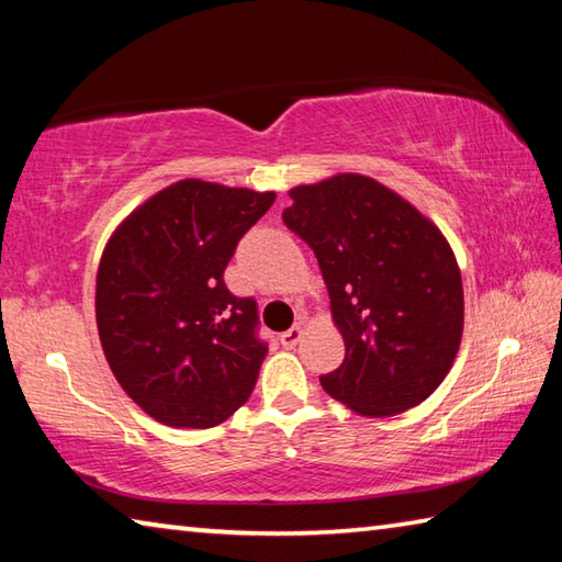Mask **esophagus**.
I'll return each mask as SVG.
<instances>
[{"mask_svg":"<svg viewBox=\"0 0 562 562\" xmlns=\"http://www.w3.org/2000/svg\"><path fill=\"white\" fill-rule=\"evenodd\" d=\"M302 325H292L288 331H282V337H280V341L284 347H294L297 345V341L302 339Z\"/></svg>","mask_w":562,"mask_h":562,"instance_id":"obj_1","label":"esophagus"}]
</instances>
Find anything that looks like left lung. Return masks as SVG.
<instances>
[{"label": "left lung", "instance_id": "obj_1", "mask_svg": "<svg viewBox=\"0 0 562 562\" xmlns=\"http://www.w3.org/2000/svg\"><path fill=\"white\" fill-rule=\"evenodd\" d=\"M282 221L312 247L345 337V361L319 376L361 416H396L429 398L456 359L463 284L439 227L394 190L341 173L290 190Z\"/></svg>", "mask_w": 562, "mask_h": 562}]
</instances>
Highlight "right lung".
I'll return each instance as SVG.
<instances>
[{"instance_id":"add662e5","label":"right lung","mask_w":562,"mask_h":562,"mask_svg":"<svg viewBox=\"0 0 562 562\" xmlns=\"http://www.w3.org/2000/svg\"><path fill=\"white\" fill-rule=\"evenodd\" d=\"M274 193L178 180L111 235L97 274V325L113 376L148 416L211 429L250 398L268 341L252 297L223 272Z\"/></svg>"}]
</instances>
